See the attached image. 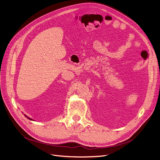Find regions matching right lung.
I'll return each mask as SVG.
<instances>
[{"instance_id": "1", "label": "right lung", "mask_w": 160, "mask_h": 160, "mask_svg": "<svg viewBox=\"0 0 160 160\" xmlns=\"http://www.w3.org/2000/svg\"><path fill=\"white\" fill-rule=\"evenodd\" d=\"M24 116H25V117H26V118H28V119H30V120H32V119H31V118H28V117H27V116H26V115H24Z\"/></svg>"}]
</instances>
